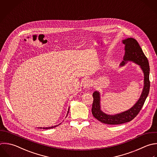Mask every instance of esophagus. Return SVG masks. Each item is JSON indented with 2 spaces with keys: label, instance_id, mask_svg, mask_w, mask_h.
<instances>
[{
  "label": "esophagus",
  "instance_id": "34e87169",
  "mask_svg": "<svg viewBox=\"0 0 157 157\" xmlns=\"http://www.w3.org/2000/svg\"><path fill=\"white\" fill-rule=\"evenodd\" d=\"M91 85H92L91 82L89 80H86L83 82V88H85V89H88V88H90L91 86Z\"/></svg>",
  "mask_w": 157,
  "mask_h": 157
}]
</instances>
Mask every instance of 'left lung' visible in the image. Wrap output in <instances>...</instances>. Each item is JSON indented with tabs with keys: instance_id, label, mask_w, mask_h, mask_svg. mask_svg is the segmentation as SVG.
<instances>
[{
	"instance_id": "1",
	"label": "left lung",
	"mask_w": 157,
	"mask_h": 157,
	"mask_svg": "<svg viewBox=\"0 0 157 157\" xmlns=\"http://www.w3.org/2000/svg\"><path fill=\"white\" fill-rule=\"evenodd\" d=\"M122 42L125 45V53L123 57V61L120 66L121 67L124 66L127 61H132L140 66L144 75V88L139 100L131 109L115 115H108L103 112L101 109L100 93L97 91L93 93V102L91 109L92 114L98 120L108 124H122L129 122L134 119L141 110L150 90L149 64L139 44L133 38L126 39L123 40Z\"/></svg>"
}]
</instances>
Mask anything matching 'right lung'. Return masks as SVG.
<instances>
[{"instance_id": "1", "label": "right lung", "mask_w": 157, "mask_h": 157, "mask_svg": "<svg viewBox=\"0 0 157 157\" xmlns=\"http://www.w3.org/2000/svg\"><path fill=\"white\" fill-rule=\"evenodd\" d=\"M69 109H68V111H67V114H68V113H69ZM61 124V123H60ZM59 124H58V125H56V126H51V127H47V128H42L43 129H51V128H55V127H56V126H58Z\"/></svg>"}]
</instances>
